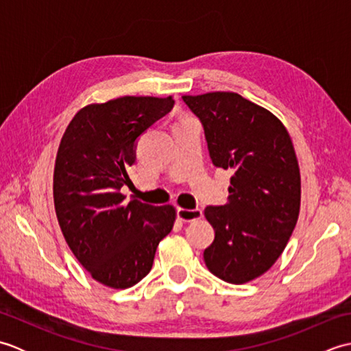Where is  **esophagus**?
I'll use <instances>...</instances> for the list:
<instances>
[{
    "instance_id": "esophagus-1",
    "label": "esophagus",
    "mask_w": 351,
    "mask_h": 351,
    "mask_svg": "<svg viewBox=\"0 0 351 351\" xmlns=\"http://www.w3.org/2000/svg\"><path fill=\"white\" fill-rule=\"evenodd\" d=\"M178 217L182 221H195L202 217V210H185V208H178Z\"/></svg>"
}]
</instances>
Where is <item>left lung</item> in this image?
Wrapping results in <instances>:
<instances>
[{"label": "left lung", "mask_w": 351, "mask_h": 351, "mask_svg": "<svg viewBox=\"0 0 351 351\" xmlns=\"http://www.w3.org/2000/svg\"><path fill=\"white\" fill-rule=\"evenodd\" d=\"M204 126L211 161L232 171L226 205L206 206L215 237L205 264L221 280L259 278L282 255L300 211V170L285 126L241 95L182 96Z\"/></svg>", "instance_id": "1"}]
</instances>
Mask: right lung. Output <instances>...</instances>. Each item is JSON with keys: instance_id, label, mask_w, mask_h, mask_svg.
Returning <instances> with one entry per match:
<instances>
[{"instance_id": "obj_1", "label": "right lung", "mask_w": 351, "mask_h": 351, "mask_svg": "<svg viewBox=\"0 0 351 351\" xmlns=\"http://www.w3.org/2000/svg\"><path fill=\"white\" fill-rule=\"evenodd\" d=\"M175 101L123 96L80 110L66 128L54 169L58 225L72 253L95 280L125 289L151 271L158 243L176 217L171 205L126 202L137 140Z\"/></svg>"}]
</instances>
